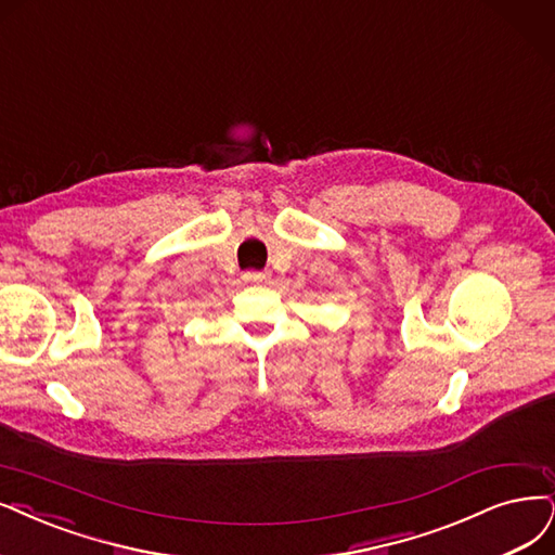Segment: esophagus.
Masks as SVG:
<instances>
[{"label": "esophagus", "instance_id": "esophagus-1", "mask_svg": "<svg viewBox=\"0 0 555 555\" xmlns=\"http://www.w3.org/2000/svg\"><path fill=\"white\" fill-rule=\"evenodd\" d=\"M270 279V274H264V272H246L244 274V281L246 283H262V281H267Z\"/></svg>", "mask_w": 555, "mask_h": 555}]
</instances>
